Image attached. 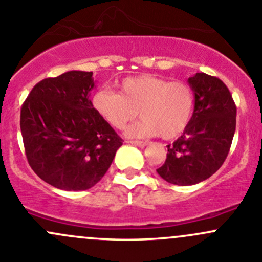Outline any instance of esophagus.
I'll list each match as a JSON object with an SVG mask.
<instances>
[{
  "label": "esophagus",
  "instance_id": "obj_1",
  "mask_svg": "<svg viewBox=\"0 0 262 262\" xmlns=\"http://www.w3.org/2000/svg\"><path fill=\"white\" fill-rule=\"evenodd\" d=\"M130 143L134 144V146L141 147V148H143V147L147 146V142H144V141H130Z\"/></svg>",
  "mask_w": 262,
  "mask_h": 262
}]
</instances>
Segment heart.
I'll return each instance as SVG.
<instances>
[{
    "label": "heart",
    "mask_w": 262,
    "mask_h": 262,
    "mask_svg": "<svg viewBox=\"0 0 262 262\" xmlns=\"http://www.w3.org/2000/svg\"><path fill=\"white\" fill-rule=\"evenodd\" d=\"M92 106L109 125L123 129L142 116L128 129V136H158L172 139L180 136L191 120L195 92L184 81H167L152 75L126 77L118 83V92L99 89L92 95Z\"/></svg>",
    "instance_id": "b5f03b06"
}]
</instances>
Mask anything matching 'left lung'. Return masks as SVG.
Segmentation results:
<instances>
[{"instance_id":"left-lung-1","label":"left lung","mask_w":262,"mask_h":262,"mask_svg":"<svg viewBox=\"0 0 262 262\" xmlns=\"http://www.w3.org/2000/svg\"><path fill=\"white\" fill-rule=\"evenodd\" d=\"M195 109L180 138L167 146L165 163L157 168L170 184L194 185L209 179L228 156L236 132L237 107L228 87L218 77L196 73L190 77Z\"/></svg>"}]
</instances>
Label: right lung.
I'll return each instance as SVG.
<instances>
[{"instance_id":"right-lung-1","label":"right lung","mask_w":262,"mask_h":262,"mask_svg":"<svg viewBox=\"0 0 262 262\" xmlns=\"http://www.w3.org/2000/svg\"><path fill=\"white\" fill-rule=\"evenodd\" d=\"M92 72L70 71L38 82L21 106L28 162L46 182L67 191L94 186L123 139L95 112Z\"/></svg>"}]
</instances>
